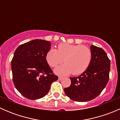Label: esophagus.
<instances>
[{"label":"esophagus","instance_id":"34e87169","mask_svg":"<svg viewBox=\"0 0 120 120\" xmlns=\"http://www.w3.org/2000/svg\"><path fill=\"white\" fill-rule=\"evenodd\" d=\"M63 78V77H61V76H60V77H59V80H61V79Z\"/></svg>","mask_w":120,"mask_h":120}]
</instances>
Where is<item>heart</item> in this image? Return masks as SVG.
Here are the masks:
<instances>
[{
	"mask_svg": "<svg viewBox=\"0 0 120 120\" xmlns=\"http://www.w3.org/2000/svg\"><path fill=\"white\" fill-rule=\"evenodd\" d=\"M46 60L50 66L56 67L63 61L66 63L54 70L58 75L72 73L80 74L86 70L92 60V52L89 48L82 45L60 43L57 49L51 48L46 54Z\"/></svg>",
	"mask_w": 120,
	"mask_h": 120,
	"instance_id": "heart-1",
	"label": "heart"
}]
</instances>
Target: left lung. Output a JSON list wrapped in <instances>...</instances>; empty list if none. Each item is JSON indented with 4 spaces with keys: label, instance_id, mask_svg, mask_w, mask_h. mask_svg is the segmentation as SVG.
Returning <instances> with one entry per match:
<instances>
[{
    "label": "left lung",
    "instance_id": "left-lung-1",
    "mask_svg": "<svg viewBox=\"0 0 120 120\" xmlns=\"http://www.w3.org/2000/svg\"><path fill=\"white\" fill-rule=\"evenodd\" d=\"M92 60L90 65L77 77H70L71 83L64 89L68 97L77 101H87L101 92L109 79L110 61L101 48L90 46Z\"/></svg>",
    "mask_w": 120,
    "mask_h": 120
}]
</instances>
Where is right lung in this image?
<instances>
[{"label": "right lung", "instance_id": "add662e5", "mask_svg": "<svg viewBox=\"0 0 120 120\" xmlns=\"http://www.w3.org/2000/svg\"><path fill=\"white\" fill-rule=\"evenodd\" d=\"M49 41L34 39L19 46L11 60L14 86L24 97L37 100L44 97L58 77L46 60L51 47Z\"/></svg>", "mask_w": 120, "mask_h": 120}]
</instances>
